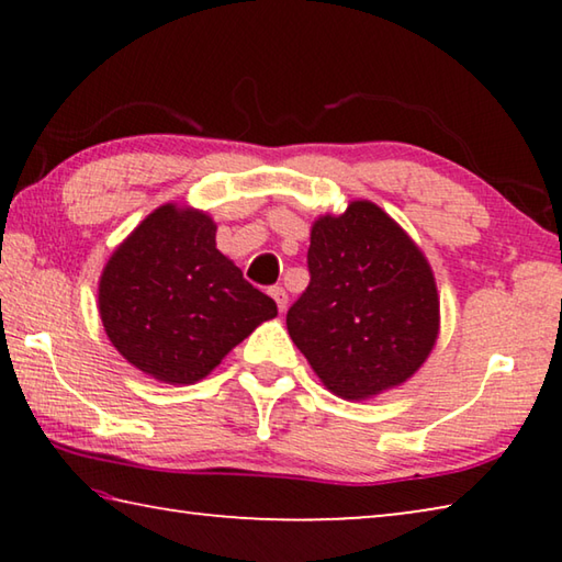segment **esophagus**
Returning a JSON list of instances; mask_svg holds the SVG:
<instances>
[{"label": "esophagus", "mask_w": 562, "mask_h": 562, "mask_svg": "<svg viewBox=\"0 0 562 562\" xmlns=\"http://www.w3.org/2000/svg\"><path fill=\"white\" fill-rule=\"evenodd\" d=\"M270 294H272V300L278 302L280 312L288 307V292H284V288H280V284H274V288H270Z\"/></svg>", "instance_id": "34e87169"}]
</instances>
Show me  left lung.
I'll return each mask as SVG.
<instances>
[{"label":"left lung","mask_w":562,"mask_h":562,"mask_svg":"<svg viewBox=\"0 0 562 562\" xmlns=\"http://www.w3.org/2000/svg\"><path fill=\"white\" fill-rule=\"evenodd\" d=\"M310 284L288 331L341 398L404 384L439 335V294L424 252L382 207L355 201L312 225Z\"/></svg>","instance_id":"obj_1"}]
</instances>
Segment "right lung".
Returning a JSON list of instances; mask_svg holds the SVG:
<instances>
[{
  "instance_id": "add662e5",
  "label": "right lung",
  "mask_w": 562,
  "mask_h": 562,
  "mask_svg": "<svg viewBox=\"0 0 562 562\" xmlns=\"http://www.w3.org/2000/svg\"><path fill=\"white\" fill-rule=\"evenodd\" d=\"M99 312L133 367L158 382L193 384L278 315V304L217 250L211 217L168 203L111 255Z\"/></svg>"
}]
</instances>
